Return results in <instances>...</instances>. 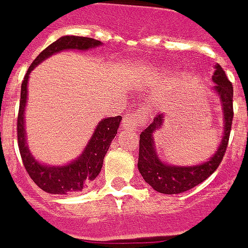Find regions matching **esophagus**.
Returning a JSON list of instances; mask_svg holds the SVG:
<instances>
[{
    "instance_id": "esophagus-1",
    "label": "esophagus",
    "mask_w": 248,
    "mask_h": 248,
    "mask_svg": "<svg viewBox=\"0 0 248 248\" xmlns=\"http://www.w3.org/2000/svg\"><path fill=\"white\" fill-rule=\"evenodd\" d=\"M144 122H145V113L138 111L134 117H126L124 119V122H123V126L128 131L137 130V129H139L141 126V124Z\"/></svg>"
}]
</instances>
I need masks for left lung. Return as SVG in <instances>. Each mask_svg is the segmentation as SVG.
I'll return each instance as SVG.
<instances>
[{"instance_id": "left-lung-1", "label": "left lung", "mask_w": 248, "mask_h": 248, "mask_svg": "<svg viewBox=\"0 0 248 248\" xmlns=\"http://www.w3.org/2000/svg\"><path fill=\"white\" fill-rule=\"evenodd\" d=\"M214 92L220 97L223 111V137L212 157L196 166H175L163 163L156 154L153 135L163 126L164 114H159L150 125L143 130L139 140L138 169L144 180L161 194H180L205 181L218 168L229 145L230 131L233 118V87L220 64L215 65L212 76Z\"/></svg>"}]
</instances>
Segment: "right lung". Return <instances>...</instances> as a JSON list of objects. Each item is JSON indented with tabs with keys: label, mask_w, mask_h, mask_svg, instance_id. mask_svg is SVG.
Returning <instances> with one entry per match:
<instances>
[{
	"label": "right lung",
	"mask_w": 248,
	"mask_h": 248,
	"mask_svg": "<svg viewBox=\"0 0 248 248\" xmlns=\"http://www.w3.org/2000/svg\"><path fill=\"white\" fill-rule=\"evenodd\" d=\"M102 45L100 41L79 36H63L56 42L48 46L38 54L33 63L30 65L21 85V100H19L18 118H17V140L21 153L22 161L26 168V171L39 186L43 191L48 194L65 195L71 192L82 191L83 187L88 185L99 175L103 166V160L111 144V140L115 138L119 128L122 117L105 118L100 120L94 131L93 137L89 140L88 145L78 159L71 164L63 166H48L39 164L26 145L25 130V108L27 103V83L31 71L37 64L45 61L52 54L58 53L65 49L85 50L95 48Z\"/></svg>",
	"instance_id": "obj_1"
}]
</instances>
